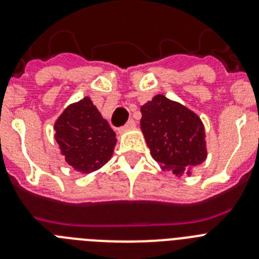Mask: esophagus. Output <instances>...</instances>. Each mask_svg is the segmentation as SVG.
I'll list each match as a JSON object with an SVG mask.
<instances>
[{
  "instance_id": "1",
  "label": "esophagus",
  "mask_w": 259,
  "mask_h": 259,
  "mask_svg": "<svg viewBox=\"0 0 259 259\" xmlns=\"http://www.w3.org/2000/svg\"><path fill=\"white\" fill-rule=\"evenodd\" d=\"M135 125H136V123H135V120H132V119H130V120H128V122L125 123L124 127L120 128V130H119V134H120V135L124 134L125 131H128V130H131V128H134Z\"/></svg>"
}]
</instances>
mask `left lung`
Segmentation results:
<instances>
[{"mask_svg":"<svg viewBox=\"0 0 259 259\" xmlns=\"http://www.w3.org/2000/svg\"><path fill=\"white\" fill-rule=\"evenodd\" d=\"M140 125L150 154L163 171L191 176L207 158L206 134L197 114L163 95L140 107Z\"/></svg>","mask_w":259,"mask_h":259,"instance_id":"8db88e82","label":"left lung"}]
</instances>
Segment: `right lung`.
<instances>
[{
    "mask_svg": "<svg viewBox=\"0 0 259 259\" xmlns=\"http://www.w3.org/2000/svg\"><path fill=\"white\" fill-rule=\"evenodd\" d=\"M54 139L66 163L83 175L105 166L116 145L115 132L88 96L62 111L54 123Z\"/></svg>",
    "mask_w": 259,
    "mask_h": 259,
    "instance_id": "right-lung-1",
    "label": "right lung"
}]
</instances>
